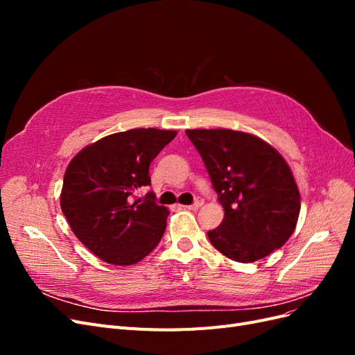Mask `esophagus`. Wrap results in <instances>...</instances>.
<instances>
[{
  "label": "esophagus",
  "instance_id": "34e87169",
  "mask_svg": "<svg viewBox=\"0 0 355 355\" xmlns=\"http://www.w3.org/2000/svg\"><path fill=\"white\" fill-rule=\"evenodd\" d=\"M204 204V200L202 198H197L194 202L191 204V206H187V209H189V210H197V209H200L201 206Z\"/></svg>",
  "mask_w": 355,
  "mask_h": 355
}]
</instances>
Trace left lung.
Masks as SVG:
<instances>
[{
    "instance_id": "left-lung-1",
    "label": "left lung",
    "mask_w": 355,
    "mask_h": 355,
    "mask_svg": "<svg viewBox=\"0 0 355 355\" xmlns=\"http://www.w3.org/2000/svg\"><path fill=\"white\" fill-rule=\"evenodd\" d=\"M206 166L225 218L207 232L216 250L250 263L271 254L296 228L300 196L282 154L257 136L228 128L187 130Z\"/></svg>"
}]
</instances>
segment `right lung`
Here are the masks:
<instances>
[{"label": "right lung", "mask_w": 355, "mask_h": 355, "mask_svg": "<svg viewBox=\"0 0 355 355\" xmlns=\"http://www.w3.org/2000/svg\"><path fill=\"white\" fill-rule=\"evenodd\" d=\"M176 132L132 128L99 139L65 171L60 207L72 232L111 265H133L151 253L166 231L168 210L155 196L135 198L151 185L149 164Z\"/></svg>", "instance_id": "obj_1"}]
</instances>
